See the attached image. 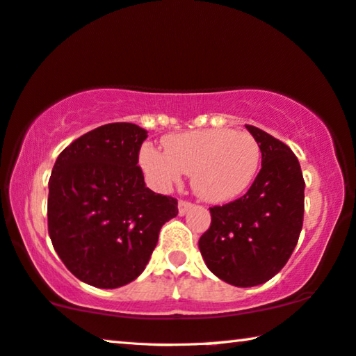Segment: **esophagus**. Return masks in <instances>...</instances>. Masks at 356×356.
<instances>
[{
	"label": "esophagus",
	"instance_id": "obj_1",
	"mask_svg": "<svg viewBox=\"0 0 356 356\" xmlns=\"http://www.w3.org/2000/svg\"><path fill=\"white\" fill-rule=\"evenodd\" d=\"M189 209H193V204H191L189 200H179V202H178V212H179V215H184Z\"/></svg>",
	"mask_w": 356,
	"mask_h": 356
}]
</instances>
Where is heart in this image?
<instances>
[{"label": "heart", "instance_id": "1", "mask_svg": "<svg viewBox=\"0 0 356 356\" xmlns=\"http://www.w3.org/2000/svg\"><path fill=\"white\" fill-rule=\"evenodd\" d=\"M261 151L250 133L229 128L184 131L163 138V152L143 146L141 167L157 188L165 189L191 173L194 193L207 202L233 200L250 186Z\"/></svg>", "mask_w": 356, "mask_h": 356}]
</instances>
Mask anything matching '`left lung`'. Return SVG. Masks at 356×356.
Returning a JSON list of instances; mask_svg holds the SVG:
<instances>
[{
  "label": "left lung",
  "mask_w": 356,
  "mask_h": 356,
  "mask_svg": "<svg viewBox=\"0 0 356 356\" xmlns=\"http://www.w3.org/2000/svg\"><path fill=\"white\" fill-rule=\"evenodd\" d=\"M259 143L261 170L242 197L210 207L212 223L199 249L209 270L228 284H264L282 270L303 225L300 163L287 146L260 128L245 125Z\"/></svg>",
  "instance_id": "1"
}]
</instances>
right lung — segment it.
Listing matches in <instances>:
<instances>
[{"label": "right lung", "mask_w": 356, "mask_h": 356, "mask_svg": "<svg viewBox=\"0 0 356 356\" xmlns=\"http://www.w3.org/2000/svg\"><path fill=\"white\" fill-rule=\"evenodd\" d=\"M147 131L107 123L59 154L49 178L48 233L72 275L101 289L136 280L178 200L146 188L140 149Z\"/></svg>", "instance_id": "right-lung-1"}]
</instances>
